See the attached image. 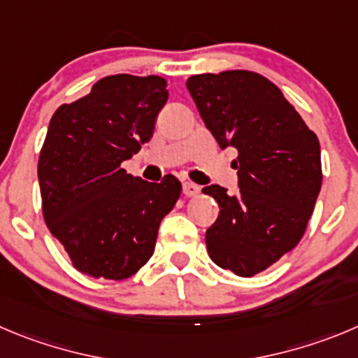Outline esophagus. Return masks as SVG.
Segmentation results:
<instances>
[{"label": "esophagus", "instance_id": "obj_1", "mask_svg": "<svg viewBox=\"0 0 358 358\" xmlns=\"http://www.w3.org/2000/svg\"><path fill=\"white\" fill-rule=\"evenodd\" d=\"M199 192H201V189H199V185H196V183L192 182L183 183V194H185L187 198H194V196H198Z\"/></svg>", "mask_w": 358, "mask_h": 358}]
</instances>
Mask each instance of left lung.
<instances>
[{
    "mask_svg": "<svg viewBox=\"0 0 358 358\" xmlns=\"http://www.w3.org/2000/svg\"><path fill=\"white\" fill-rule=\"evenodd\" d=\"M206 129L220 150L235 148L238 190L206 185L219 217L206 229L215 265L252 277L289 252L307 228L322 189V153L282 92L249 70L187 79Z\"/></svg>",
    "mask_w": 358,
    "mask_h": 358,
    "instance_id": "8db88e82",
    "label": "left lung"
}]
</instances>
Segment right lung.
Listing matches in <instances>:
<instances>
[{
	"instance_id": "add662e5",
	"label": "right lung",
	"mask_w": 358,
	"mask_h": 358,
	"mask_svg": "<svg viewBox=\"0 0 358 358\" xmlns=\"http://www.w3.org/2000/svg\"><path fill=\"white\" fill-rule=\"evenodd\" d=\"M168 96L159 76L116 73L52 115L38 159L42 212L79 272L122 280L152 258L182 183L134 178L122 162L152 139Z\"/></svg>"
}]
</instances>
